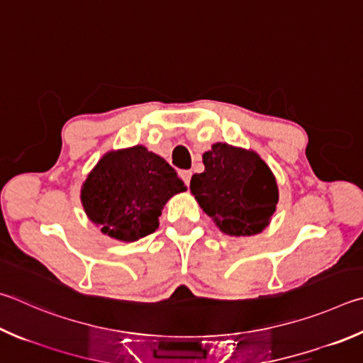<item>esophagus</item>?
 I'll return each mask as SVG.
<instances>
[{"label": "esophagus", "instance_id": "obj_1", "mask_svg": "<svg viewBox=\"0 0 363 363\" xmlns=\"http://www.w3.org/2000/svg\"><path fill=\"white\" fill-rule=\"evenodd\" d=\"M181 177L186 182V186L190 184V177H192V171H181Z\"/></svg>", "mask_w": 363, "mask_h": 363}]
</instances>
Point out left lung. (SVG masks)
<instances>
[{"label":"left lung","instance_id":"1","mask_svg":"<svg viewBox=\"0 0 363 363\" xmlns=\"http://www.w3.org/2000/svg\"><path fill=\"white\" fill-rule=\"evenodd\" d=\"M204 171L190 179L201 209L230 236H250L265 228L279 200L278 184L254 150L213 144L203 154Z\"/></svg>","mask_w":363,"mask_h":363}]
</instances>
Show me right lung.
I'll return each mask as SVG.
<instances>
[{
    "label": "right lung",
    "instance_id": "obj_1",
    "mask_svg": "<svg viewBox=\"0 0 363 363\" xmlns=\"http://www.w3.org/2000/svg\"><path fill=\"white\" fill-rule=\"evenodd\" d=\"M184 190L169 163L135 146L103 155L82 184L81 201L104 235L131 242L154 233L164 204Z\"/></svg>",
    "mask_w": 363,
    "mask_h": 363
}]
</instances>
